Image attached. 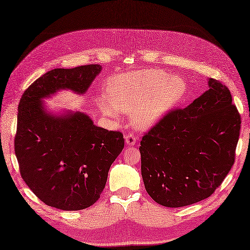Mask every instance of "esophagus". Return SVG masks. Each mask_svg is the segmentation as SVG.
Here are the masks:
<instances>
[{"label":"esophagus","mask_w":250,"mask_h":250,"mask_svg":"<svg viewBox=\"0 0 250 250\" xmlns=\"http://www.w3.org/2000/svg\"><path fill=\"white\" fill-rule=\"evenodd\" d=\"M125 144L128 146L134 145L136 143V136L133 133H131V132H129V133L125 136Z\"/></svg>","instance_id":"esophagus-1"}]
</instances>
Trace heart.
<instances>
[{"label": "heart", "instance_id": "heart-1", "mask_svg": "<svg viewBox=\"0 0 250 250\" xmlns=\"http://www.w3.org/2000/svg\"><path fill=\"white\" fill-rule=\"evenodd\" d=\"M106 92L107 95L99 100L105 115L118 117L126 111L135 126L148 129L183 100L187 84L182 77L147 70L113 76L106 83Z\"/></svg>", "mask_w": 250, "mask_h": 250}]
</instances>
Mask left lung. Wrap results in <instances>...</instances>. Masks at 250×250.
Wrapping results in <instances>:
<instances>
[{"mask_svg":"<svg viewBox=\"0 0 250 250\" xmlns=\"http://www.w3.org/2000/svg\"><path fill=\"white\" fill-rule=\"evenodd\" d=\"M186 108L169 111L141 141L142 177L158 204L182 207L214 193L234 163L241 116L214 78Z\"/></svg>","mask_w":250,"mask_h":250,"instance_id":"obj_1","label":"left lung"}]
</instances>
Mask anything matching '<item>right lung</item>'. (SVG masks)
I'll list each match as a JSON object with an SVG mask.
<instances>
[{"label":"right lung","instance_id":"1","mask_svg":"<svg viewBox=\"0 0 250 250\" xmlns=\"http://www.w3.org/2000/svg\"><path fill=\"white\" fill-rule=\"evenodd\" d=\"M101 70L99 64L55 68L36 79L20 99L15 136L20 174L48 206L79 210L94 204L125 147L121 132L97 126L86 114L57 116L45 108L43 99L59 90L86 93Z\"/></svg>","mask_w":250,"mask_h":250}]
</instances>
